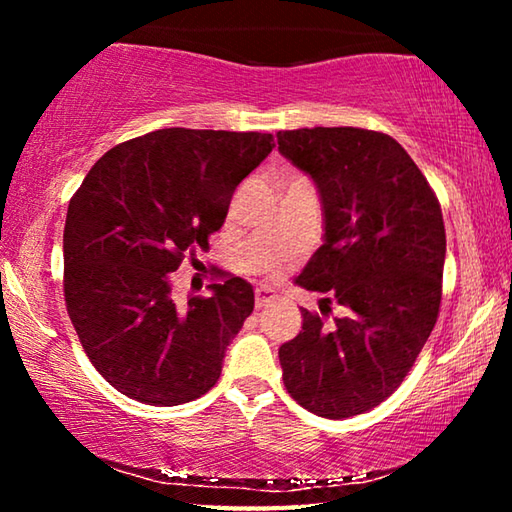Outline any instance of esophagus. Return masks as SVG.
Returning <instances> with one entry per match:
<instances>
[{
  "label": "esophagus",
  "mask_w": 512,
  "mask_h": 512,
  "mask_svg": "<svg viewBox=\"0 0 512 512\" xmlns=\"http://www.w3.org/2000/svg\"><path fill=\"white\" fill-rule=\"evenodd\" d=\"M275 298H277V296H275V291H273V289H268V287H259V289H255V307H257V309L268 307Z\"/></svg>",
  "instance_id": "34e87169"
}]
</instances>
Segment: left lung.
Masks as SVG:
<instances>
[{
    "instance_id": "left-lung-1",
    "label": "left lung",
    "mask_w": 512,
    "mask_h": 512,
    "mask_svg": "<svg viewBox=\"0 0 512 512\" xmlns=\"http://www.w3.org/2000/svg\"><path fill=\"white\" fill-rule=\"evenodd\" d=\"M277 149L314 180L325 235L296 284L345 309L325 327L302 309L280 348L293 400L320 418L375 409L402 384L436 325L445 223L418 164L391 135L366 128H298ZM323 298V300H329Z\"/></svg>"
}]
</instances>
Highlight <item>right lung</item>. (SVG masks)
<instances>
[{
    "instance_id": "add662e5",
    "label": "right lung",
    "mask_w": 512,
    "mask_h": 512,
    "mask_svg": "<svg viewBox=\"0 0 512 512\" xmlns=\"http://www.w3.org/2000/svg\"><path fill=\"white\" fill-rule=\"evenodd\" d=\"M271 133L162 128L117 144L67 207L65 305L110 386L151 406L205 395L255 307L253 287L216 271L207 298L178 307L171 277L207 248L237 185L273 151Z\"/></svg>"
}]
</instances>
